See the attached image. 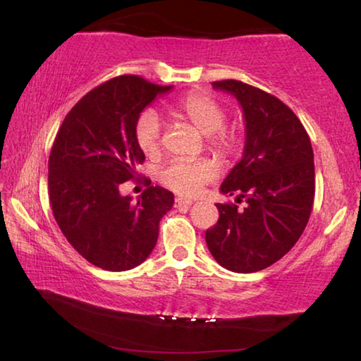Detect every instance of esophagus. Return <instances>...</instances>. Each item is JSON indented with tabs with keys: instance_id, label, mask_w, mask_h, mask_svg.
<instances>
[{
	"instance_id": "34e87169",
	"label": "esophagus",
	"mask_w": 361,
	"mask_h": 361,
	"mask_svg": "<svg viewBox=\"0 0 361 361\" xmlns=\"http://www.w3.org/2000/svg\"><path fill=\"white\" fill-rule=\"evenodd\" d=\"M192 204H194L192 200L185 199V197H176L175 199V207H176V209H189V207H191Z\"/></svg>"
}]
</instances>
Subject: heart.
Here are the masks:
<instances>
[{
    "label": "heart",
    "instance_id": "heart-1",
    "mask_svg": "<svg viewBox=\"0 0 361 361\" xmlns=\"http://www.w3.org/2000/svg\"><path fill=\"white\" fill-rule=\"evenodd\" d=\"M181 119L209 137V148L215 154L226 157L235 151L239 133L226 127V109L221 103L204 92H191L172 106ZM135 142L146 156H157L162 148V124L152 109H146L135 124ZM218 169L209 161H175L161 173L164 186L181 195H195L205 185L216 178Z\"/></svg>",
    "mask_w": 361,
    "mask_h": 361
}]
</instances>
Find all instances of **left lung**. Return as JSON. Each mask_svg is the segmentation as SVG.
<instances>
[{
  "label": "left lung",
  "mask_w": 361,
  "mask_h": 361,
  "mask_svg": "<svg viewBox=\"0 0 361 361\" xmlns=\"http://www.w3.org/2000/svg\"><path fill=\"white\" fill-rule=\"evenodd\" d=\"M234 95L245 118V148L221 185L245 207L216 204L218 223L205 242L218 264L258 272L295 247L309 221L315 194L314 151L301 121L277 97L235 79L212 82Z\"/></svg>",
  "instance_id": "obj_1"
}]
</instances>
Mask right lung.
Returning <instances> with one entry per match:
<instances>
[{"label":"right lung","mask_w":361,"mask_h":361,"mask_svg":"<svg viewBox=\"0 0 361 361\" xmlns=\"http://www.w3.org/2000/svg\"><path fill=\"white\" fill-rule=\"evenodd\" d=\"M173 85L135 75L109 79L66 114L49 156V200L71 247L105 271H129L156 247L159 221L173 207V194L148 188L133 202L122 183L135 180L145 154L135 142L140 113Z\"/></svg>","instance_id":"add662e5"}]
</instances>
